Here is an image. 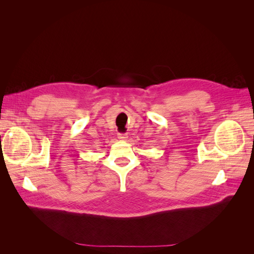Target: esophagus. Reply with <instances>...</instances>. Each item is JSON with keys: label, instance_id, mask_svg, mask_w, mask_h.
I'll return each mask as SVG.
<instances>
[{"label": "esophagus", "instance_id": "obj_1", "mask_svg": "<svg viewBox=\"0 0 254 254\" xmlns=\"http://www.w3.org/2000/svg\"><path fill=\"white\" fill-rule=\"evenodd\" d=\"M118 137H119L120 140H127L128 139V134H126V133H119Z\"/></svg>", "mask_w": 254, "mask_h": 254}]
</instances>
